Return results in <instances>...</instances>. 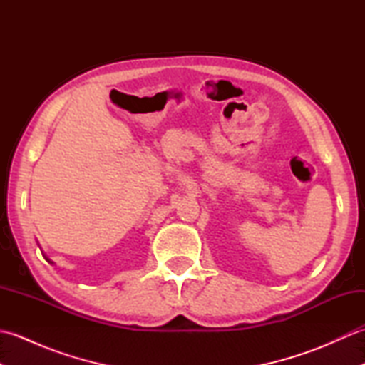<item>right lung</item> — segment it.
I'll use <instances>...</instances> for the list:
<instances>
[{"label":"right lung","mask_w":365,"mask_h":365,"mask_svg":"<svg viewBox=\"0 0 365 365\" xmlns=\"http://www.w3.org/2000/svg\"><path fill=\"white\" fill-rule=\"evenodd\" d=\"M42 254H43V252H42ZM43 257H45V260H46V262H50V263H51V265H53V262H51V260H50L48 257H46V255H45V254H43Z\"/></svg>","instance_id":"right-lung-1"}]
</instances>
